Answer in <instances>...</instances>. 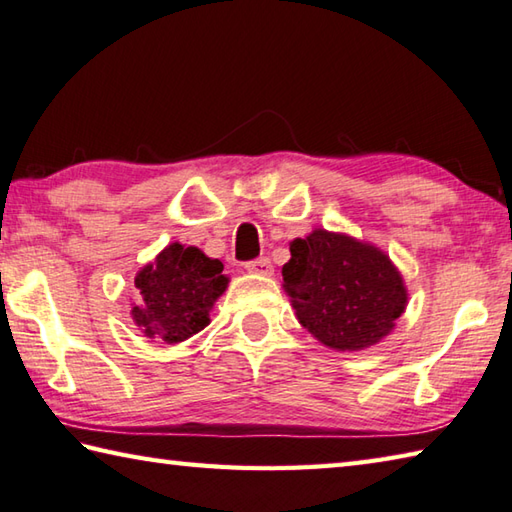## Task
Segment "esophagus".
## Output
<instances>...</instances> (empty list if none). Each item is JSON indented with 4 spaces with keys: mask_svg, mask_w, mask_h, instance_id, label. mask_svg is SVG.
<instances>
[{
    "mask_svg": "<svg viewBox=\"0 0 512 512\" xmlns=\"http://www.w3.org/2000/svg\"><path fill=\"white\" fill-rule=\"evenodd\" d=\"M246 270L255 275H273V264L268 257H257L253 262H246Z\"/></svg>",
    "mask_w": 512,
    "mask_h": 512,
    "instance_id": "1",
    "label": "esophagus"
}]
</instances>
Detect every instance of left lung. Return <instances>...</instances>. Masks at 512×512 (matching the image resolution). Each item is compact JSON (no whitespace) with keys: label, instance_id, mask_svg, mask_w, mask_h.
Here are the masks:
<instances>
[{"label":"left lung","instance_id":"8db88e82","mask_svg":"<svg viewBox=\"0 0 512 512\" xmlns=\"http://www.w3.org/2000/svg\"><path fill=\"white\" fill-rule=\"evenodd\" d=\"M284 290L310 335L335 350H364L395 328L408 293L377 246L317 228L290 242Z\"/></svg>","mask_w":512,"mask_h":512}]
</instances>
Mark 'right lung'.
Returning <instances> with one entry per match:
<instances>
[{
    "label": "right lung",
    "mask_w": 512,
    "mask_h": 512,
    "mask_svg": "<svg viewBox=\"0 0 512 512\" xmlns=\"http://www.w3.org/2000/svg\"><path fill=\"white\" fill-rule=\"evenodd\" d=\"M224 264L195 246H166L135 277L139 304L130 315L150 339L179 344L210 322V308L228 286Z\"/></svg>",
    "instance_id": "1"
}]
</instances>
